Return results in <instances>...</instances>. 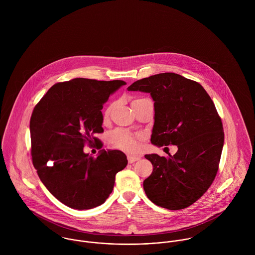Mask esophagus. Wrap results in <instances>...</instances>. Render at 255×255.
Listing matches in <instances>:
<instances>
[{
    "label": "esophagus",
    "instance_id": "esophagus-1",
    "mask_svg": "<svg viewBox=\"0 0 255 255\" xmlns=\"http://www.w3.org/2000/svg\"><path fill=\"white\" fill-rule=\"evenodd\" d=\"M128 163H134L138 160H140V157L139 156H133V155H128Z\"/></svg>",
    "mask_w": 255,
    "mask_h": 255
}]
</instances>
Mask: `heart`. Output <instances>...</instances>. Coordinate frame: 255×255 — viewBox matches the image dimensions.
I'll return each mask as SVG.
<instances>
[{"mask_svg":"<svg viewBox=\"0 0 255 255\" xmlns=\"http://www.w3.org/2000/svg\"><path fill=\"white\" fill-rule=\"evenodd\" d=\"M136 100H140V99H136ZM108 112L109 111H107L106 115H108ZM111 141L116 147L128 152H133L138 148V138L123 129L115 130L111 134Z\"/></svg>","mask_w":255,"mask_h":255,"instance_id":"b5f03b06","label":"heart"}]
</instances>
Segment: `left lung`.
<instances>
[{
    "mask_svg": "<svg viewBox=\"0 0 255 255\" xmlns=\"http://www.w3.org/2000/svg\"><path fill=\"white\" fill-rule=\"evenodd\" d=\"M128 90L149 93L154 101L151 143L178 147L175 155L167 157L146 154L153 165L143 182L147 197L170 210L191 205L215 179L224 145L223 125L213 101L198 82L178 73L151 75Z\"/></svg>",
    "mask_w": 255,
    "mask_h": 255,
    "instance_id": "left-lung-1",
    "label": "left lung"
}]
</instances>
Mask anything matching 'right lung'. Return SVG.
Wrapping results in <instances>:
<instances>
[{"instance_id": "obj_1", "label": "right lung", "mask_w": 255, "mask_h": 255, "mask_svg": "<svg viewBox=\"0 0 255 255\" xmlns=\"http://www.w3.org/2000/svg\"><path fill=\"white\" fill-rule=\"evenodd\" d=\"M124 80L73 78L53 85L30 119L31 155L47 189L65 205L86 210L103 204L113 191L116 174L128 165L120 150L101 149L96 158L83 151L85 142L103 132L104 103L126 85Z\"/></svg>"}]
</instances>
